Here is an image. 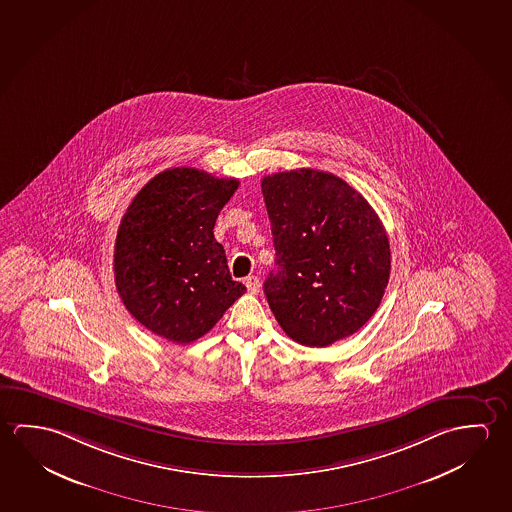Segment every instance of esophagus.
<instances>
[{"label":"esophagus","instance_id":"esophagus-1","mask_svg":"<svg viewBox=\"0 0 512 512\" xmlns=\"http://www.w3.org/2000/svg\"><path fill=\"white\" fill-rule=\"evenodd\" d=\"M244 284H246V287H248V293H250V294L259 293L260 282H259V278L255 277V275H252V277L246 278V280H244Z\"/></svg>","mask_w":512,"mask_h":512}]
</instances>
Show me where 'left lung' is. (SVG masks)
Segmentation results:
<instances>
[{"label": "left lung", "instance_id": "1", "mask_svg": "<svg viewBox=\"0 0 512 512\" xmlns=\"http://www.w3.org/2000/svg\"><path fill=\"white\" fill-rule=\"evenodd\" d=\"M277 269L264 293L296 343L328 346L366 325L389 282L386 228L343 178L302 168L262 178Z\"/></svg>", "mask_w": 512, "mask_h": 512}]
</instances>
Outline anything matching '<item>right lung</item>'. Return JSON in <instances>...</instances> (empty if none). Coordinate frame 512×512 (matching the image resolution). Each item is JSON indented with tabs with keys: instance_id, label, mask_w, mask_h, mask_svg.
I'll return each instance as SVG.
<instances>
[{
	"instance_id": "add662e5",
	"label": "right lung",
	"mask_w": 512,
	"mask_h": 512,
	"mask_svg": "<svg viewBox=\"0 0 512 512\" xmlns=\"http://www.w3.org/2000/svg\"><path fill=\"white\" fill-rule=\"evenodd\" d=\"M237 187L239 180L202 169H166L126 209L114 248L116 289L153 334L193 343L246 291L214 239L218 214Z\"/></svg>"
}]
</instances>
